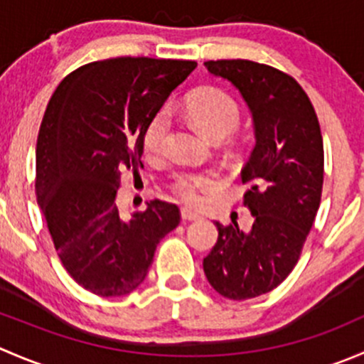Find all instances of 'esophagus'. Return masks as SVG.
<instances>
[{"mask_svg": "<svg viewBox=\"0 0 364 364\" xmlns=\"http://www.w3.org/2000/svg\"><path fill=\"white\" fill-rule=\"evenodd\" d=\"M181 218L185 220V222H192V220H199L200 215L190 208H181Z\"/></svg>", "mask_w": 364, "mask_h": 364, "instance_id": "esophagus-1", "label": "esophagus"}]
</instances>
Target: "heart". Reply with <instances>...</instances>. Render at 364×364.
I'll list each match as a JSON object with an SVG mask.
<instances>
[{
  "instance_id": "b5f03b06",
  "label": "heart",
  "mask_w": 364,
  "mask_h": 364,
  "mask_svg": "<svg viewBox=\"0 0 364 364\" xmlns=\"http://www.w3.org/2000/svg\"><path fill=\"white\" fill-rule=\"evenodd\" d=\"M186 114L203 134L211 139H223L240 124V107L236 100L218 87H203L186 102ZM171 132V114L161 109L153 114L142 134L144 149L149 155H160L167 146ZM220 178L216 172H181L172 181V190L186 203H197L200 193L216 188Z\"/></svg>"
}]
</instances>
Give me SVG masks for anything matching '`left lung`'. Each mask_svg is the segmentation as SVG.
<instances>
[{
	"instance_id": "obj_1",
	"label": "left lung",
	"mask_w": 364,
	"mask_h": 364,
	"mask_svg": "<svg viewBox=\"0 0 364 364\" xmlns=\"http://www.w3.org/2000/svg\"><path fill=\"white\" fill-rule=\"evenodd\" d=\"M204 67L240 91L252 114L255 146L241 171L252 229L215 222L218 240L203 266L218 294L250 299L289 277L314 225L324 181L321 127L310 98L287 73L248 60L205 61Z\"/></svg>"
}]
</instances>
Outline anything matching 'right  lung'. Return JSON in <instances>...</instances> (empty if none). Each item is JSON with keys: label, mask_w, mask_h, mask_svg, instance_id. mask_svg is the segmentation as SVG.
I'll list each match as a JSON object with an SVG mask.
<instances>
[{"label": "right lung", "mask_w": 364, "mask_h": 364, "mask_svg": "<svg viewBox=\"0 0 364 364\" xmlns=\"http://www.w3.org/2000/svg\"><path fill=\"white\" fill-rule=\"evenodd\" d=\"M196 61L114 58L77 68L54 91L36 141V199L70 277L102 297L144 282L156 245L179 223L151 200L121 218V172L142 167V134Z\"/></svg>", "instance_id": "1"}]
</instances>
